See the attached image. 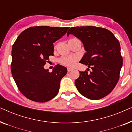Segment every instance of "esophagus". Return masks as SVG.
I'll list each match as a JSON object with an SVG mask.
<instances>
[{
    "mask_svg": "<svg viewBox=\"0 0 132 132\" xmlns=\"http://www.w3.org/2000/svg\"><path fill=\"white\" fill-rule=\"evenodd\" d=\"M73 70V68H71V67H68L67 68V71L68 72H70L71 71H72V70Z\"/></svg>",
    "mask_w": 132,
    "mask_h": 132,
    "instance_id": "34e87169",
    "label": "esophagus"
}]
</instances>
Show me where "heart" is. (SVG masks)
I'll list each match as a JSON object with an SVG mask.
<instances>
[{"instance_id": "1", "label": "heart", "mask_w": 132, "mask_h": 132, "mask_svg": "<svg viewBox=\"0 0 132 132\" xmlns=\"http://www.w3.org/2000/svg\"><path fill=\"white\" fill-rule=\"evenodd\" d=\"M76 60V58L74 56H67L63 57V58L61 59V62L62 64L65 65L71 66L73 65L75 63V61Z\"/></svg>"}]
</instances>
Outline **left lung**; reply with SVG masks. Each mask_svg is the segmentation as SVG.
Here are the masks:
<instances>
[{
    "mask_svg": "<svg viewBox=\"0 0 132 132\" xmlns=\"http://www.w3.org/2000/svg\"><path fill=\"white\" fill-rule=\"evenodd\" d=\"M70 34L84 44L86 53L80 62L92 69L89 73L88 70L79 72L75 82L77 90L91 100L103 98L112 91L120 78L122 57L119 41L110 30L95 26L72 27L67 36Z\"/></svg>",
    "mask_w": 132,
    "mask_h": 132,
    "instance_id": "left-lung-1",
    "label": "left lung"
}]
</instances>
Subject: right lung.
<instances>
[{
    "mask_svg": "<svg viewBox=\"0 0 132 132\" xmlns=\"http://www.w3.org/2000/svg\"><path fill=\"white\" fill-rule=\"evenodd\" d=\"M69 28L34 26L17 37L12 48V77L22 94L36 102H46L58 93L61 79L67 72L57 64L51 73L44 69L50 56L54 55L53 43Z\"/></svg>",
    "mask_w": 132,
    "mask_h": 132,
    "instance_id": "add662e5",
    "label": "right lung"
}]
</instances>
